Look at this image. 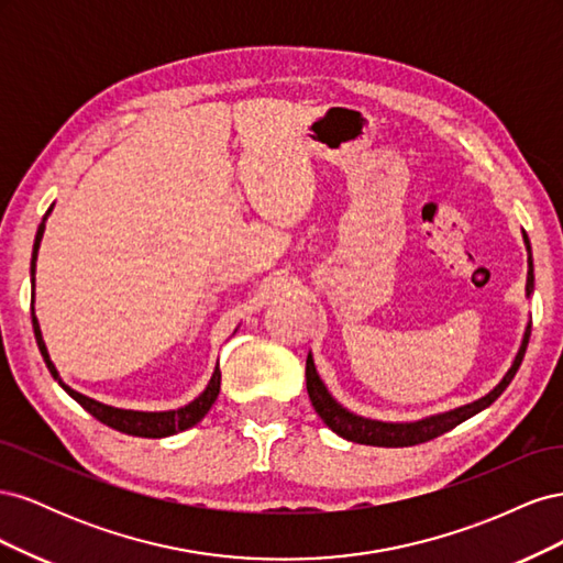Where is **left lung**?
Masks as SVG:
<instances>
[{
  "mask_svg": "<svg viewBox=\"0 0 563 563\" xmlns=\"http://www.w3.org/2000/svg\"><path fill=\"white\" fill-rule=\"evenodd\" d=\"M523 244L528 251V275H526V298L533 296V255H531V242H528V234L523 232ZM528 338H531V321L526 323V331L521 338L519 352L515 356L512 366L507 368V373L503 376V380L493 387L488 395H484L482 399H476L472 404L451 408V411L444 413H434L428 418H420L413 422H385V420H373V418H364L356 416L343 404H338L333 399V395L329 391V387L323 385V380L319 378L312 352H308V362H305V378H308V395L310 401L314 406V411L319 413V418L323 420L329 430H333L338 437H343L347 441H354V444H366V446H385V449H397V446H416V444H424V441L437 439L444 432L453 430L455 424L465 422L467 418L482 413L484 408H488L493 401H496L503 391L507 389V385L512 383V378L517 376V371L523 362L526 354V345Z\"/></svg>",
  "mask_w": 563,
  "mask_h": 563,
  "instance_id": "8db88e82",
  "label": "left lung"
}]
</instances>
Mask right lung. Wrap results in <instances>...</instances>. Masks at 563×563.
I'll list each match as a JSON object with an SVG mask.
<instances>
[{
    "instance_id": "right-lung-1",
    "label": "right lung",
    "mask_w": 563,
    "mask_h": 563,
    "mask_svg": "<svg viewBox=\"0 0 563 563\" xmlns=\"http://www.w3.org/2000/svg\"><path fill=\"white\" fill-rule=\"evenodd\" d=\"M54 209V207H51ZM51 209L44 213L42 223L37 228V236H35V246H32V261H30V282H32V329H35V338H37V345L40 352L44 356V362L51 371V376L54 380H58V385L70 395L77 404H81L87 411L100 420L108 428L117 430V432H124L131 437H145V439H162V437H172L178 434L183 430H190L195 424L209 413V408L213 406V401L218 399V391H220V368L216 364L213 368V376L207 385V389L201 391L197 399H192L190 404H185L180 408H174V411H131V408H117V406H108V404H100L87 395H79L77 389H73L70 385H65L60 373L56 371L54 362H51L46 343L42 338V329H40V321L35 317V269H37V253H40V244H42V236H44V228H46V218L51 213Z\"/></svg>"
}]
</instances>
